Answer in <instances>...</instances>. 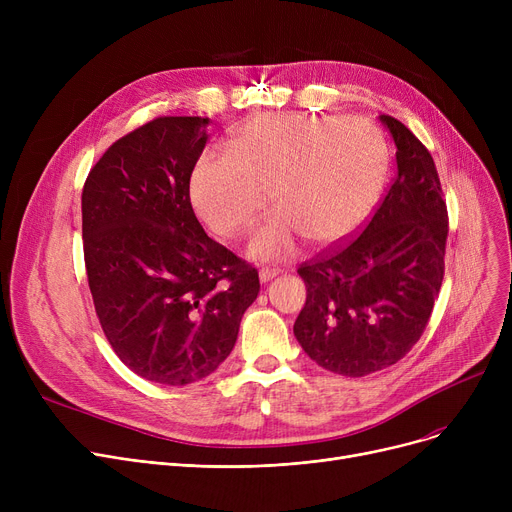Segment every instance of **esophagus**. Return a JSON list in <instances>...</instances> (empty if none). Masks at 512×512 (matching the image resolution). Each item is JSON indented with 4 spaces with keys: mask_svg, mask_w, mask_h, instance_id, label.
Returning a JSON list of instances; mask_svg holds the SVG:
<instances>
[{
    "mask_svg": "<svg viewBox=\"0 0 512 512\" xmlns=\"http://www.w3.org/2000/svg\"><path fill=\"white\" fill-rule=\"evenodd\" d=\"M274 276H278V270H276V267H261V270H259V280H261V282L272 280Z\"/></svg>",
    "mask_w": 512,
    "mask_h": 512,
    "instance_id": "esophagus-1",
    "label": "esophagus"
}]
</instances>
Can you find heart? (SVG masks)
Segmentation results:
<instances>
[{"instance_id":"obj_1","label":"heart","mask_w":512,"mask_h":512,"mask_svg":"<svg viewBox=\"0 0 512 512\" xmlns=\"http://www.w3.org/2000/svg\"><path fill=\"white\" fill-rule=\"evenodd\" d=\"M388 172L382 130L363 118L276 114L242 126L230 155H203L191 176L201 220L218 236L245 230L270 197L276 211L247 242L257 259L284 257L303 236L315 247L353 232Z\"/></svg>"}]
</instances>
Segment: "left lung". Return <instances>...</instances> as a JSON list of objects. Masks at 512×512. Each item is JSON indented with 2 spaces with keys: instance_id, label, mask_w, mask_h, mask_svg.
I'll use <instances>...</instances> for the list:
<instances>
[{
  "instance_id": "8db88e82",
  "label": "left lung",
  "mask_w": 512,
  "mask_h": 512,
  "mask_svg": "<svg viewBox=\"0 0 512 512\" xmlns=\"http://www.w3.org/2000/svg\"><path fill=\"white\" fill-rule=\"evenodd\" d=\"M398 170L363 230L299 265L307 301L294 321L303 351L361 378L417 344L444 280L448 209L432 153L392 116Z\"/></svg>"
}]
</instances>
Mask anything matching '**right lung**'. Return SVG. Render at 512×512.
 Returning <instances> with one entry per match:
<instances>
[{
    "mask_svg": "<svg viewBox=\"0 0 512 512\" xmlns=\"http://www.w3.org/2000/svg\"><path fill=\"white\" fill-rule=\"evenodd\" d=\"M207 126L209 118H153L107 149L83 188L101 330L128 369L166 386L218 369L259 294L255 267L209 238L191 205Z\"/></svg>",
    "mask_w": 512,
    "mask_h": 512,
    "instance_id": "add662e5",
    "label": "right lung"
}]
</instances>
